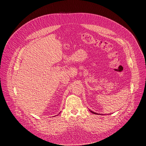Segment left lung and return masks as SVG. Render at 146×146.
Here are the masks:
<instances>
[{
  "label": "left lung",
  "instance_id": "8db88e82",
  "mask_svg": "<svg viewBox=\"0 0 146 146\" xmlns=\"http://www.w3.org/2000/svg\"><path fill=\"white\" fill-rule=\"evenodd\" d=\"M90 111H91L92 113H94V114H98V113H95V112H94V111H91V110H90Z\"/></svg>",
  "mask_w": 146,
  "mask_h": 146
}]
</instances>
